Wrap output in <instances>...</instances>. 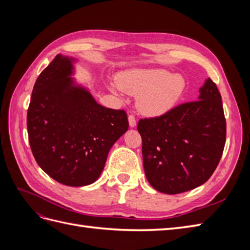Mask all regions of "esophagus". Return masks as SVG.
<instances>
[{
    "instance_id": "obj_1",
    "label": "esophagus",
    "mask_w": 250,
    "mask_h": 250,
    "mask_svg": "<svg viewBox=\"0 0 250 250\" xmlns=\"http://www.w3.org/2000/svg\"><path fill=\"white\" fill-rule=\"evenodd\" d=\"M128 121H129L130 127H134L135 125H137V119H135L133 113H130V115L128 116Z\"/></svg>"
}]
</instances>
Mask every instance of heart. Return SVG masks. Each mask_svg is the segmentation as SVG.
Wrapping results in <instances>:
<instances>
[{
  "label": "heart",
  "mask_w": 250,
  "mask_h": 250,
  "mask_svg": "<svg viewBox=\"0 0 250 250\" xmlns=\"http://www.w3.org/2000/svg\"><path fill=\"white\" fill-rule=\"evenodd\" d=\"M120 88L140 95L139 104L148 115H161L174 106L186 88L185 79L166 70H133L118 77Z\"/></svg>",
  "instance_id": "heart-1"
}]
</instances>
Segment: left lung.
Instances as JSON below:
<instances>
[{
    "instance_id": "1",
    "label": "left lung",
    "mask_w": 250,
    "mask_h": 250,
    "mask_svg": "<svg viewBox=\"0 0 250 250\" xmlns=\"http://www.w3.org/2000/svg\"><path fill=\"white\" fill-rule=\"evenodd\" d=\"M143 164L149 184L166 194L203 185L221 160L226 121L221 95L208 79L198 100L181 103L153 118L141 119Z\"/></svg>"
}]
</instances>
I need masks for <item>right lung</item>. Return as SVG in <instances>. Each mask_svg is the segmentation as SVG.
<instances>
[{"mask_svg":"<svg viewBox=\"0 0 250 250\" xmlns=\"http://www.w3.org/2000/svg\"><path fill=\"white\" fill-rule=\"evenodd\" d=\"M72 59L60 54L36 79L27 112L30 147L58 183L82 187L98 179L111 146L127 129V113L98 104L75 86Z\"/></svg>","mask_w":250,"mask_h":250,"instance_id":"obj_1","label":"right lung"}]
</instances>
